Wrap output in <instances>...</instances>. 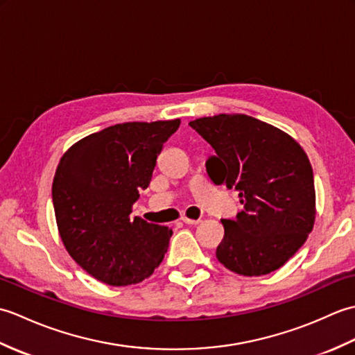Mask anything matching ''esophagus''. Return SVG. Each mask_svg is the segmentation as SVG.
<instances>
[{"instance_id":"34e87169","label":"esophagus","mask_w":355,"mask_h":355,"mask_svg":"<svg viewBox=\"0 0 355 355\" xmlns=\"http://www.w3.org/2000/svg\"><path fill=\"white\" fill-rule=\"evenodd\" d=\"M183 223H184V224H189V225H195V224L200 223V220H191V218L184 216V218H183Z\"/></svg>"}]
</instances>
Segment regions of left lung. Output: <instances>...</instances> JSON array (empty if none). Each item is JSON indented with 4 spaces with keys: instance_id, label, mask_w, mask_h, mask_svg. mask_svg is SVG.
Wrapping results in <instances>:
<instances>
[{
    "instance_id": "left-lung-1",
    "label": "left lung",
    "mask_w": 355,
    "mask_h": 355,
    "mask_svg": "<svg viewBox=\"0 0 355 355\" xmlns=\"http://www.w3.org/2000/svg\"><path fill=\"white\" fill-rule=\"evenodd\" d=\"M189 125L215 149L206 169L215 184L239 193L244 210L221 220L216 258L243 276L281 268L304 245L315 220L310 160L288 134L245 114H218Z\"/></svg>"
}]
</instances>
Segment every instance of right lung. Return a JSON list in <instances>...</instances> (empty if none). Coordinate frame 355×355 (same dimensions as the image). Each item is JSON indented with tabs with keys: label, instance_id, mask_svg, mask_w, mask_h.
I'll list each match as a JSON object with an SVG mask.
<instances>
[{
	"label": "right lung",
	"instance_id": "obj_1",
	"mask_svg": "<svg viewBox=\"0 0 355 355\" xmlns=\"http://www.w3.org/2000/svg\"><path fill=\"white\" fill-rule=\"evenodd\" d=\"M178 126L180 119L108 126L74 143L59 162L51 186L59 235L97 281L137 284L163 261L172 230L130 215Z\"/></svg>",
	"mask_w": 355,
	"mask_h": 355
}]
</instances>
